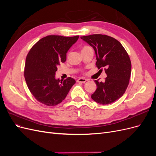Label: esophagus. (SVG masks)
Returning a JSON list of instances; mask_svg holds the SVG:
<instances>
[{
	"label": "esophagus",
	"instance_id": "34e87169",
	"mask_svg": "<svg viewBox=\"0 0 156 156\" xmlns=\"http://www.w3.org/2000/svg\"><path fill=\"white\" fill-rule=\"evenodd\" d=\"M87 81V79H83V78H79L77 80V82L78 83H84L86 81Z\"/></svg>",
	"mask_w": 156,
	"mask_h": 156
}]
</instances>
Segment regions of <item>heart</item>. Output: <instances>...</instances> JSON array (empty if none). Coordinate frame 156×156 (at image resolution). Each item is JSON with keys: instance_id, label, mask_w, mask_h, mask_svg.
I'll use <instances>...</instances> for the list:
<instances>
[{"instance_id": "obj_1", "label": "heart", "mask_w": 156, "mask_h": 156, "mask_svg": "<svg viewBox=\"0 0 156 156\" xmlns=\"http://www.w3.org/2000/svg\"><path fill=\"white\" fill-rule=\"evenodd\" d=\"M87 48V46H86V47H84V48Z\"/></svg>"}]
</instances>
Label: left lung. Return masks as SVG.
I'll return each instance as SVG.
<instances>
[{
    "label": "left lung",
    "instance_id": "left-lung-1",
    "mask_svg": "<svg viewBox=\"0 0 156 156\" xmlns=\"http://www.w3.org/2000/svg\"><path fill=\"white\" fill-rule=\"evenodd\" d=\"M81 38L95 51L98 69L104 68L105 81H95L97 88L92 94L93 100L101 105L116 101L125 93L131 76V63L127 51L120 42L107 35L92 34Z\"/></svg>",
    "mask_w": 156,
    "mask_h": 156
}]
</instances>
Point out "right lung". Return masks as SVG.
I'll return each instance as SVG.
<instances>
[{
  "label": "right lung",
  "instance_id": "obj_1",
  "mask_svg": "<svg viewBox=\"0 0 156 156\" xmlns=\"http://www.w3.org/2000/svg\"><path fill=\"white\" fill-rule=\"evenodd\" d=\"M79 36H47L32 46L26 58L24 76L30 92L37 101L47 106L59 104L75 83L72 77L55 79L57 67L65 62L69 49Z\"/></svg>",
  "mask_w": 156,
  "mask_h": 156
}]
</instances>
